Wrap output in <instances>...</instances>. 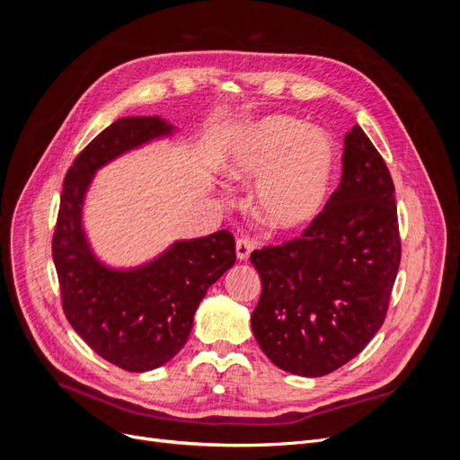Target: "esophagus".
I'll list each match as a JSON object with an SVG mask.
<instances>
[{
    "label": "esophagus",
    "instance_id": "obj_1",
    "mask_svg": "<svg viewBox=\"0 0 460 460\" xmlns=\"http://www.w3.org/2000/svg\"><path fill=\"white\" fill-rule=\"evenodd\" d=\"M253 247H255L253 240L238 238V242H235V255H238L240 261H247L249 255H252V252H253Z\"/></svg>",
    "mask_w": 460,
    "mask_h": 460
}]
</instances>
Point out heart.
<instances>
[{
  "mask_svg": "<svg viewBox=\"0 0 460 460\" xmlns=\"http://www.w3.org/2000/svg\"><path fill=\"white\" fill-rule=\"evenodd\" d=\"M222 174L255 184V211L274 230H299L320 215L336 176L330 136L299 119L269 115L242 127L230 140Z\"/></svg>",
  "mask_w": 460,
  "mask_h": 460,
  "instance_id": "heart-1",
  "label": "heart"
}]
</instances>
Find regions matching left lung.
<instances>
[{"instance_id":"obj_1","label":"left lung","mask_w":460,"mask_h":460,"mask_svg":"<svg viewBox=\"0 0 460 460\" xmlns=\"http://www.w3.org/2000/svg\"><path fill=\"white\" fill-rule=\"evenodd\" d=\"M338 190L301 238L252 253L262 291L252 328L286 372L324 376L384 324L401 262L395 188L363 128L345 136Z\"/></svg>"}]
</instances>
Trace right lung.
<instances>
[{
    "mask_svg": "<svg viewBox=\"0 0 460 460\" xmlns=\"http://www.w3.org/2000/svg\"><path fill=\"white\" fill-rule=\"evenodd\" d=\"M172 130L161 117H124L97 134L65 176L51 243L66 320L97 355L130 372L157 368L182 349L207 289L235 262L228 230L178 240L127 270L105 267L92 252L82 207L93 174Z\"/></svg>",
    "mask_w": 460,
    "mask_h": 460,
    "instance_id": "1",
    "label": "right lung"
}]
</instances>
